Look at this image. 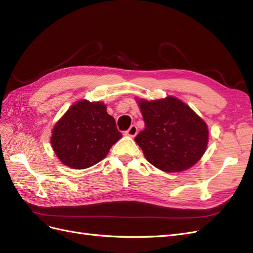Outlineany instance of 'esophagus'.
I'll return each mask as SVG.
<instances>
[{"label":"esophagus","instance_id":"34e87169","mask_svg":"<svg viewBox=\"0 0 253 253\" xmlns=\"http://www.w3.org/2000/svg\"><path fill=\"white\" fill-rule=\"evenodd\" d=\"M137 133H138V128H137V126H136L135 125H133V126H131V127H129L125 134H126V135H127V136L134 137V136H136V134H137Z\"/></svg>","mask_w":253,"mask_h":253}]
</instances>
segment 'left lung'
Segmentation results:
<instances>
[{"label": "left lung", "mask_w": 253, "mask_h": 253, "mask_svg": "<svg viewBox=\"0 0 253 253\" xmlns=\"http://www.w3.org/2000/svg\"><path fill=\"white\" fill-rule=\"evenodd\" d=\"M144 129L135 137L144 157L167 173L185 171L202 158L208 144V126L175 97L137 100Z\"/></svg>", "instance_id": "obj_1"}]
</instances>
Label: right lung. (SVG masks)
I'll return each instance as SVG.
<instances>
[{
	"instance_id": "right-lung-1",
	"label": "right lung",
	"mask_w": 253,
	"mask_h": 253,
	"mask_svg": "<svg viewBox=\"0 0 253 253\" xmlns=\"http://www.w3.org/2000/svg\"><path fill=\"white\" fill-rule=\"evenodd\" d=\"M51 133L50 143L58 158L77 170L98 164L122 137L106 106L87 100L72 105Z\"/></svg>"
}]
</instances>
